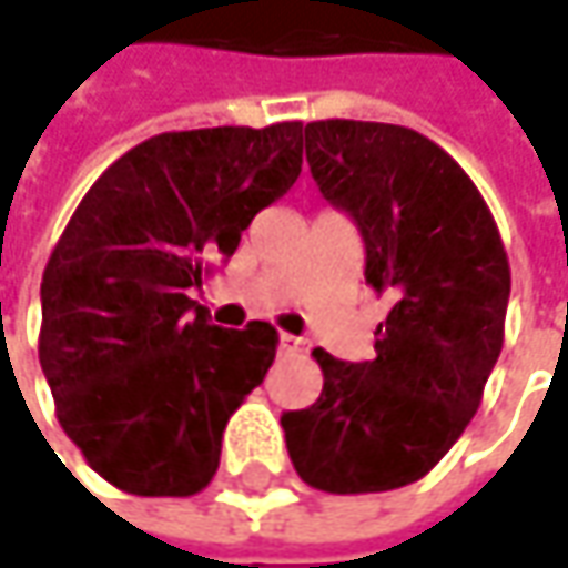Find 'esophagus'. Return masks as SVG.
<instances>
[{
    "mask_svg": "<svg viewBox=\"0 0 568 568\" xmlns=\"http://www.w3.org/2000/svg\"><path fill=\"white\" fill-rule=\"evenodd\" d=\"M305 347V341L295 335H280V354H298Z\"/></svg>",
    "mask_w": 568,
    "mask_h": 568,
    "instance_id": "1",
    "label": "esophagus"
}]
</instances>
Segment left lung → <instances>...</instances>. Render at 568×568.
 Wrapping results in <instances>:
<instances>
[{
	"label": "left lung",
	"instance_id": "8db88e82",
	"mask_svg": "<svg viewBox=\"0 0 568 568\" xmlns=\"http://www.w3.org/2000/svg\"><path fill=\"white\" fill-rule=\"evenodd\" d=\"M322 197L354 221L389 298L371 361L315 351L322 396L283 413L305 485L374 494L419 481L465 433L504 344L510 266L488 204L426 135L357 120L305 126Z\"/></svg>",
	"mask_w": 568,
	"mask_h": 568
}]
</instances>
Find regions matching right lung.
Masks as SVG:
<instances>
[{
  "mask_svg": "<svg viewBox=\"0 0 568 568\" xmlns=\"http://www.w3.org/2000/svg\"><path fill=\"white\" fill-rule=\"evenodd\" d=\"M298 172L302 123L162 132L80 201L44 266L38 357L61 429L110 485L187 497L214 478L276 332L217 328L187 288Z\"/></svg>",
  "mask_w": 568,
  "mask_h": 568,
  "instance_id": "1",
  "label": "right lung"
}]
</instances>
